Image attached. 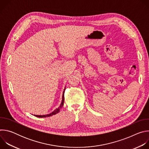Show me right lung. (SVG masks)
<instances>
[{"label":"right lung","instance_id":"right-lung-1","mask_svg":"<svg viewBox=\"0 0 149 149\" xmlns=\"http://www.w3.org/2000/svg\"><path fill=\"white\" fill-rule=\"evenodd\" d=\"M65 88H64V90H63V94H62V102L61 103V105H59V107L57 109H56L54 111H52V113H51L50 114H46V115H34L35 116L37 117H50V116H52L53 115H55L56 114H57L59 112V110L62 107V106L63 105V102H64V93H65Z\"/></svg>","mask_w":149,"mask_h":149}]
</instances>
